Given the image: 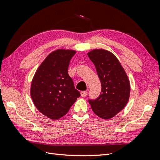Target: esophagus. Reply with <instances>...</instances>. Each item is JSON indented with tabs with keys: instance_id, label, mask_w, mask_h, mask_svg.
Here are the masks:
<instances>
[{
	"instance_id": "34e87169",
	"label": "esophagus",
	"mask_w": 160,
	"mask_h": 160,
	"mask_svg": "<svg viewBox=\"0 0 160 160\" xmlns=\"http://www.w3.org/2000/svg\"><path fill=\"white\" fill-rule=\"evenodd\" d=\"M80 94L82 97H85L88 94V92L87 91H82L80 92Z\"/></svg>"
}]
</instances>
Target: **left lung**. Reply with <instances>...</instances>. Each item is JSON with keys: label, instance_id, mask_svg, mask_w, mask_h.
<instances>
[{"label": "left lung", "instance_id": "1", "mask_svg": "<svg viewBox=\"0 0 160 160\" xmlns=\"http://www.w3.org/2000/svg\"><path fill=\"white\" fill-rule=\"evenodd\" d=\"M88 56L95 65L102 85L100 96L88 102L98 116L110 119L127 104L130 93V81L119 60L109 51L96 49Z\"/></svg>", "mask_w": 160, "mask_h": 160}]
</instances>
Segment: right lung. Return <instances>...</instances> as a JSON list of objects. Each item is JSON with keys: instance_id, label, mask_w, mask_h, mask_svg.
I'll list each match as a JSON object with an SVG mask.
<instances>
[{"instance_id": "obj_1", "label": "right lung", "mask_w": 160, "mask_h": 160, "mask_svg": "<svg viewBox=\"0 0 160 160\" xmlns=\"http://www.w3.org/2000/svg\"><path fill=\"white\" fill-rule=\"evenodd\" d=\"M76 51L59 49L51 52L38 67L32 81L30 95L36 108L50 119L64 116L80 96L68 75Z\"/></svg>"}]
</instances>
